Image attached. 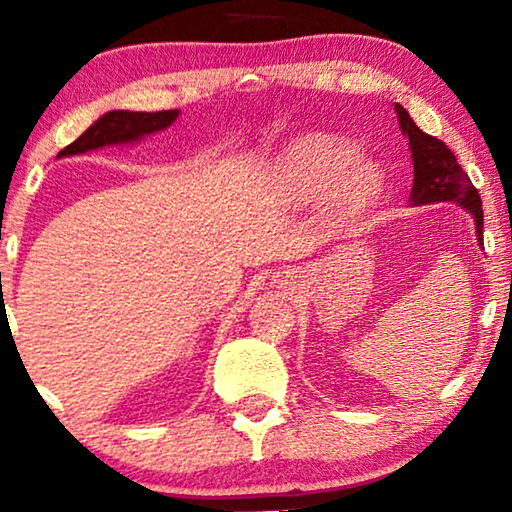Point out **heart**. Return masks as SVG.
I'll use <instances>...</instances> for the list:
<instances>
[{"label":"heart","mask_w":512,"mask_h":512,"mask_svg":"<svg viewBox=\"0 0 512 512\" xmlns=\"http://www.w3.org/2000/svg\"><path fill=\"white\" fill-rule=\"evenodd\" d=\"M279 179L298 200H317L333 193L338 212L361 214L382 193L384 174L373 160H359L352 144L312 135L293 144L279 163Z\"/></svg>","instance_id":"b5f03b06"}]
</instances>
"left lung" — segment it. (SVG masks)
<instances>
[{
	"label": "left lung",
	"instance_id": "obj_1",
	"mask_svg": "<svg viewBox=\"0 0 512 512\" xmlns=\"http://www.w3.org/2000/svg\"><path fill=\"white\" fill-rule=\"evenodd\" d=\"M398 123L405 137L410 139L412 163H415V181H412V205L429 202H459L473 214L478 240H482V200L478 188L471 184L468 174L461 170L457 156L447 149L445 142L431 137L415 125L401 104H396Z\"/></svg>",
	"mask_w": 512,
	"mask_h": 512
}]
</instances>
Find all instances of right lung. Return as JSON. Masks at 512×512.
Wrapping results in <instances>:
<instances>
[{
  "label": "right lung",
  "mask_w": 512,
  "mask_h": 512,
  "mask_svg": "<svg viewBox=\"0 0 512 512\" xmlns=\"http://www.w3.org/2000/svg\"><path fill=\"white\" fill-rule=\"evenodd\" d=\"M179 116L177 109L170 111H109L102 118L90 125L79 139H74L72 144L65 146L58 153L60 156H76V153H86L107 144H121L132 142L151 132L165 130L167 125L174 123V118Z\"/></svg>",
  "instance_id": "obj_1"
}]
</instances>
